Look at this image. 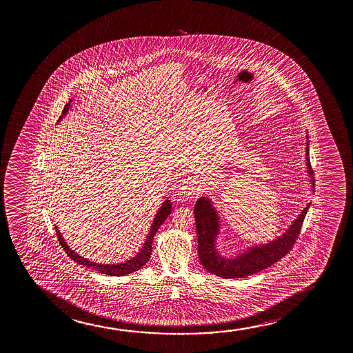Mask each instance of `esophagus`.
<instances>
[{
  "label": "esophagus",
  "instance_id": "34e87169",
  "mask_svg": "<svg viewBox=\"0 0 353 353\" xmlns=\"http://www.w3.org/2000/svg\"><path fill=\"white\" fill-rule=\"evenodd\" d=\"M176 190L179 194H195L196 193V183L192 177H185V179L179 181L176 185Z\"/></svg>",
  "mask_w": 353,
  "mask_h": 353
}]
</instances>
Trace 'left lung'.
<instances>
[{"label":"left lung","instance_id":"left-lung-1","mask_svg":"<svg viewBox=\"0 0 353 353\" xmlns=\"http://www.w3.org/2000/svg\"><path fill=\"white\" fill-rule=\"evenodd\" d=\"M306 166L314 188V170L310 163L309 142H306ZM310 205L311 203H307V206L292 223L288 230L282 234V236L265 245L250 247L247 251L235 258H225L221 256L216 248V237L219 232L217 211L213 208L210 199L201 196L198 199L194 208L198 234L199 259L208 272H212L223 279H242L264 270L275 264L276 261H280L294 246Z\"/></svg>","mask_w":353,"mask_h":353}]
</instances>
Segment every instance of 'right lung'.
Returning <instances> with one entry per match:
<instances>
[{
  "instance_id": "obj_1",
  "label": "right lung",
  "mask_w": 353,
  "mask_h": 353,
  "mask_svg": "<svg viewBox=\"0 0 353 353\" xmlns=\"http://www.w3.org/2000/svg\"><path fill=\"white\" fill-rule=\"evenodd\" d=\"M68 108H70V102L66 103V106L63 107V116L60 117L59 121H61V118L68 113ZM170 213H171V203H170V200H165L163 205L160 206L159 211L155 214L153 223L150 225V232L147 235V239H145L141 251L134 258H131L130 261L121 263V264H101V263L99 264V263H94V261L83 258L68 246V243L63 240V235L59 232L58 228L55 227V230H57L58 240L61 247H63V251L66 252L68 256L79 265L87 266L88 269H92V270L97 271L99 274H103V275H129L134 271L140 270L141 268L145 265V263L150 261V254H152V243H153L155 232H158L160 225L165 222V219L168 218Z\"/></svg>"
}]
</instances>
